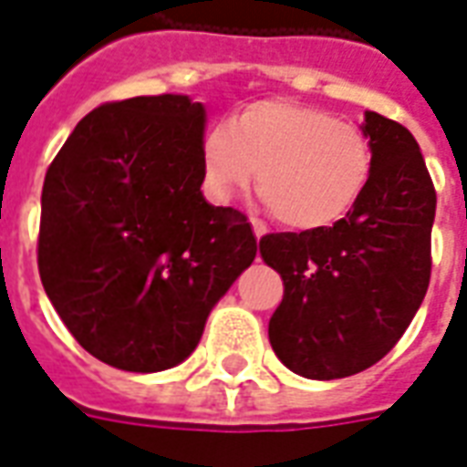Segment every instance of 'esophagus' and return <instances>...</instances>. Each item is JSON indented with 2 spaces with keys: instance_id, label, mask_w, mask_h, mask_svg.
<instances>
[{
  "instance_id": "obj_1",
  "label": "esophagus",
  "mask_w": 467,
  "mask_h": 467,
  "mask_svg": "<svg viewBox=\"0 0 467 467\" xmlns=\"http://www.w3.org/2000/svg\"><path fill=\"white\" fill-rule=\"evenodd\" d=\"M250 223H252V233H254V237H257V240L267 234V224L262 223V220H257V217H252Z\"/></svg>"
}]
</instances>
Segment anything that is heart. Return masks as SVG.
Here are the masks:
<instances>
[{
	"label": "heart",
	"instance_id": "b5f03b06",
	"mask_svg": "<svg viewBox=\"0 0 467 467\" xmlns=\"http://www.w3.org/2000/svg\"><path fill=\"white\" fill-rule=\"evenodd\" d=\"M260 168V192L272 215L295 230L339 223L364 198L374 150L361 128L331 110L265 99L220 120L202 140V175L220 200L247 188Z\"/></svg>",
	"mask_w": 467,
	"mask_h": 467
}]
</instances>
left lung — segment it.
<instances>
[{"label": "left lung", "instance_id": "left-lung-1", "mask_svg": "<svg viewBox=\"0 0 467 467\" xmlns=\"http://www.w3.org/2000/svg\"><path fill=\"white\" fill-rule=\"evenodd\" d=\"M361 130L374 168L357 207L331 227L260 240L262 260L285 282L269 344L289 371L317 381L381 361L431 282L436 188L416 138L374 110H366Z\"/></svg>", "mask_w": 467, "mask_h": 467}]
</instances>
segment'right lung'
Instances as JSON below:
<instances>
[{
	"label": "right lung",
	"mask_w": 467,
	"mask_h": 467,
	"mask_svg": "<svg viewBox=\"0 0 467 467\" xmlns=\"http://www.w3.org/2000/svg\"><path fill=\"white\" fill-rule=\"evenodd\" d=\"M205 109L181 93L103 103L41 190L39 275L74 339L123 371H165L257 254L247 217L202 198Z\"/></svg>",
	"instance_id": "right-lung-1"
}]
</instances>
